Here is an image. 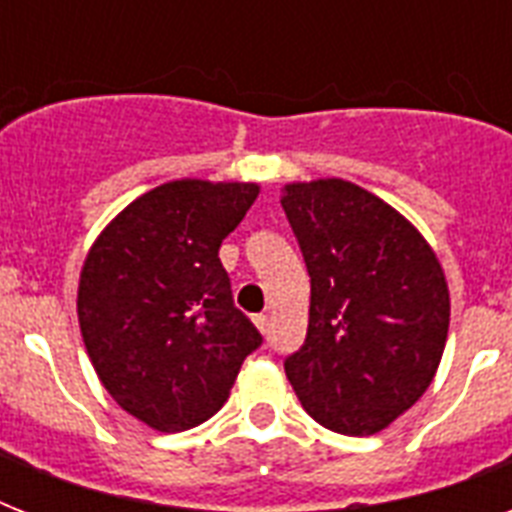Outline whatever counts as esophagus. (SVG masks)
I'll list each match as a JSON object with an SVG mask.
<instances>
[{"mask_svg":"<svg viewBox=\"0 0 512 512\" xmlns=\"http://www.w3.org/2000/svg\"><path fill=\"white\" fill-rule=\"evenodd\" d=\"M255 327L260 329V332H268V313H257Z\"/></svg>","mask_w":512,"mask_h":512,"instance_id":"obj_1","label":"esophagus"}]
</instances>
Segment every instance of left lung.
Returning <instances> with one entry per match:
<instances>
[{"instance_id": "8db88e82", "label": "left lung", "mask_w": 512, "mask_h": 512, "mask_svg": "<svg viewBox=\"0 0 512 512\" xmlns=\"http://www.w3.org/2000/svg\"><path fill=\"white\" fill-rule=\"evenodd\" d=\"M281 207L311 276L308 335L284 372L319 425L380 433L428 390L444 353L441 263L404 215L340 177L284 185Z\"/></svg>"}]
</instances>
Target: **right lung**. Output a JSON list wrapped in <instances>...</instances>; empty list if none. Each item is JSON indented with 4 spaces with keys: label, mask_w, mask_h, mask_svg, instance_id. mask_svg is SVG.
<instances>
[{
    "label": "right lung",
    "mask_w": 512,
    "mask_h": 512,
    "mask_svg": "<svg viewBox=\"0 0 512 512\" xmlns=\"http://www.w3.org/2000/svg\"><path fill=\"white\" fill-rule=\"evenodd\" d=\"M257 193L255 183H164L124 207L84 260V348L103 388L148 428L209 420L263 342L217 257Z\"/></svg>",
    "instance_id": "add662e5"
}]
</instances>
